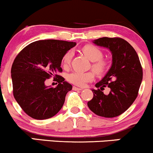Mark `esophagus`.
<instances>
[{
    "label": "esophagus",
    "mask_w": 153,
    "mask_h": 153,
    "mask_svg": "<svg viewBox=\"0 0 153 153\" xmlns=\"http://www.w3.org/2000/svg\"><path fill=\"white\" fill-rule=\"evenodd\" d=\"M73 89L74 91H81V90H82V88H78L76 86H73Z\"/></svg>",
    "instance_id": "esophagus-1"
}]
</instances>
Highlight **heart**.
Segmentation results:
<instances>
[{"mask_svg":"<svg viewBox=\"0 0 153 153\" xmlns=\"http://www.w3.org/2000/svg\"><path fill=\"white\" fill-rule=\"evenodd\" d=\"M82 52L92 63V69L96 74L102 75L105 73L107 68V62L102 59L103 52L99 47L92 45H86L82 48ZM73 52L71 50L68 51L63 56L62 64L64 68H68L70 65L73 58ZM94 75L92 72H79L75 71L70 73L67 76V79L70 82L78 85L84 86L85 83L94 80Z\"/></svg>","mask_w":153,"mask_h":153,"instance_id":"b5f03b06","label":"heart"}]
</instances>
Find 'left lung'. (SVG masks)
Returning <instances> with one entry per match:
<instances>
[{
	"mask_svg": "<svg viewBox=\"0 0 153 153\" xmlns=\"http://www.w3.org/2000/svg\"><path fill=\"white\" fill-rule=\"evenodd\" d=\"M93 43L110 50L112 63L105 76L96 84L99 88L91 89L94 97L88 106L100 117H116L127 111L136 99L143 80V68L136 51L126 40L102 37ZM106 87L110 88L107 95L102 92Z\"/></svg>",
	"mask_w": 153,
	"mask_h": 153,
	"instance_id": "8db88e82",
	"label": "left lung"
}]
</instances>
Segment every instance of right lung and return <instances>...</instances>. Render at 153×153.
I'll return each instance as SVG.
<instances>
[{
  "label": "right lung",
  "mask_w": 153,
  "mask_h": 153,
  "mask_svg": "<svg viewBox=\"0 0 153 153\" xmlns=\"http://www.w3.org/2000/svg\"><path fill=\"white\" fill-rule=\"evenodd\" d=\"M75 45L73 42L39 40L24 47L15 58L10 72L13 96L31 118H51L62 108L73 86L58 73L62 72L64 54ZM52 76L59 82L55 88L45 85V80Z\"/></svg>",
  "instance_id": "add662e5"
}]
</instances>
